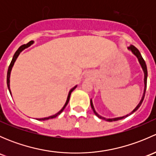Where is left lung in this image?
I'll list each match as a JSON object with an SVG mask.
<instances>
[{
	"label": "left lung",
	"mask_w": 156,
	"mask_h": 156,
	"mask_svg": "<svg viewBox=\"0 0 156 156\" xmlns=\"http://www.w3.org/2000/svg\"><path fill=\"white\" fill-rule=\"evenodd\" d=\"M129 50H131L132 52H133V53L134 55H136V57L138 58V59H139V62L140 63L141 66H142L143 69H144V74H145V77H144V84H145V88H144V96H143L142 99H141L140 102L139 104L137 105V106H136V108H134V109L133 110V112H132L131 113H130V115H131L132 113H133L134 112H136V110L138 109V108H140V106H141V104H142L143 101H144V97H145V93H146V84H147V67H146V62L145 60L144 59V58L142 57V56H141L140 53V51L138 50V49L136 48H135L133 45H131L130 47H129ZM90 106H91V108H92L93 111H94V114L96 115L97 116L98 118H100V119H103V120H106V121H108V122H115V121H118V120H121V119H125V118L127 117L128 115H127L126 116H124V117H121V118H116V119H105V118L102 117V116H100V115L97 114V112H96V111L94 110V106H93V103H92V100H90Z\"/></svg>",
	"instance_id": "left-lung-1"
}]
</instances>
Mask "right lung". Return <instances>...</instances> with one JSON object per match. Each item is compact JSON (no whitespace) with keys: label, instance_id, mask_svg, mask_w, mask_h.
Returning <instances> with one entry per match:
<instances>
[{"label":"right lung","instance_id":"1","mask_svg":"<svg viewBox=\"0 0 156 156\" xmlns=\"http://www.w3.org/2000/svg\"><path fill=\"white\" fill-rule=\"evenodd\" d=\"M32 43H33V41H29V43H28V44H23V45H22V46H20V48H19L18 50H17L16 51L15 54L13 55V57H12V61H11V62H10V66H9L8 71H7V87H8L9 91H10V95H11V92H10V72H11V69H12V66H13L14 62H15L16 59V58L18 57V56H19V55H20V53H21V52L23 51V50H24V49L27 48L28 47H29L30 45H31V44H32ZM76 87H77V86H75V87H74L73 88H72V89H71V90H70V91H69V93L68 98H67V100H66V104L64 105V106H63V107H62V109H61L60 111L59 112H58V113H56V115H54L50 116V117H48V118H44V119H37V120H39V121H44V120H48V119H54V118H56V116H58V115H60V114H61V112H62L63 111V110H64V108H66V106H67V104H68V103H69V98H70V96H71V93H72V91H73L75 89V88H76Z\"/></svg>","mask_w":156,"mask_h":156}]
</instances>
